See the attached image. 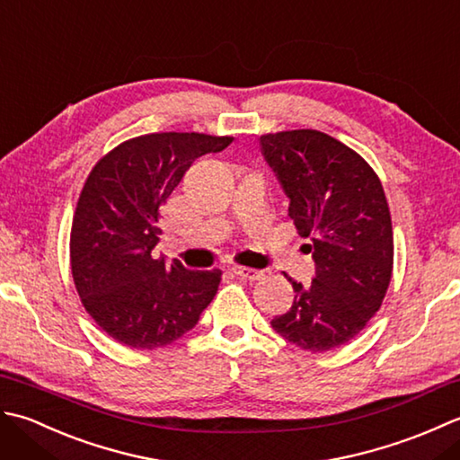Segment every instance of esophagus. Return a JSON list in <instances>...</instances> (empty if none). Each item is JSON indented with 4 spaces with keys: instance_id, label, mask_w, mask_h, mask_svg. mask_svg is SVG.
<instances>
[{
    "instance_id": "obj_1",
    "label": "esophagus",
    "mask_w": 460,
    "mask_h": 460,
    "mask_svg": "<svg viewBox=\"0 0 460 460\" xmlns=\"http://www.w3.org/2000/svg\"><path fill=\"white\" fill-rule=\"evenodd\" d=\"M230 271L234 276H238L242 279H250V282H254V279H260L264 276V271L254 270V268H246V266H232Z\"/></svg>"
}]
</instances>
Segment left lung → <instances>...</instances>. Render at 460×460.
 I'll use <instances>...</instances> for the list:
<instances>
[{"instance_id": "1", "label": "left lung", "mask_w": 460, "mask_h": 460, "mask_svg": "<svg viewBox=\"0 0 460 460\" xmlns=\"http://www.w3.org/2000/svg\"><path fill=\"white\" fill-rule=\"evenodd\" d=\"M260 143L315 260L309 288L284 274L294 304L271 327L299 349L330 351L353 340L385 299L393 276L385 192L361 155L322 130H279L261 135Z\"/></svg>"}]
</instances>
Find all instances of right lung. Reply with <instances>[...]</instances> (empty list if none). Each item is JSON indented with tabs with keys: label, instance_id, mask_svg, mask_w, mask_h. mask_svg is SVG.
Here are the masks:
<instances>
[{
	"label": "right lung",
	"instance_id": "right-lung-1",
	"mask_svg": "<svg viewBox=\"0 0 460 460\" xmlns=\"http://www.w3.org/2000/svg\"><path fill=\"white\" fill-rule=\"evenodd\" d=\"M234 137L151 133L117 145L93 166L73 214L69 258L83 307L102 332L133 349H156L199 323L220 270H186L151 252L161 206L196 158Z\"/></svg>",
	"mask_w": 460,
	"mask_h": 460
}]
</instances>
